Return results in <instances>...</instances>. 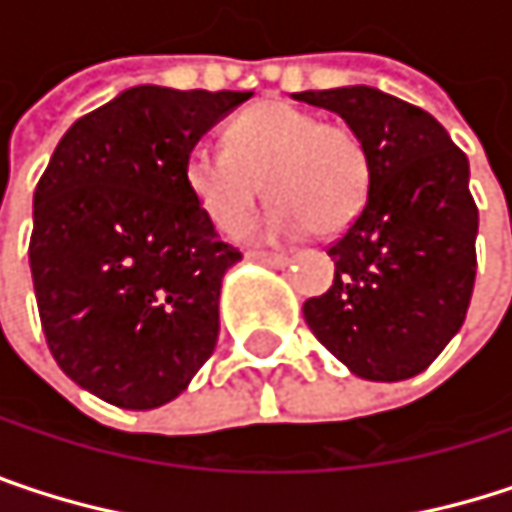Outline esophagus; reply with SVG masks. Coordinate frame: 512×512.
<instances>
[{
    "instance_id": "1",
    "label": "esophagus",
    "mask_w": 512,
    "mask_h": 512,
    "mask_svg": "<svg viewBox=\"0 0 512 512\" xmlns=\"http://www.w3.org/2000/svg\"><path fill=\"white\" fill-rule=\"evenodd\" d=\"M249 260H257V263H269V266H284L290 257L278 255V252H249Z\"/></svg>"
}]
</instances>
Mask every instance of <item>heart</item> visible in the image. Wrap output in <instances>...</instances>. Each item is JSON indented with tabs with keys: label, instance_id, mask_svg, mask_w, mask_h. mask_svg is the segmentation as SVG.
<instances>
[{
	"label": "heart",
	"instance_id": "obj_1",
	"mask_svg": "<svg viewBox=\"0 0 512 512\" xmlns=\"http://www.w3.org/2000/svg\"><path fill=\"white\" fill-rule=\"evenodd\" d=\"M225 145H198L183 165L192 198L225 234L252 222L263 192L275 201L263 225L269 237H296L305 228L338 237L367 204L370 154L350 124L263 100L228 124Z\"/></svg>",
	"mask_w": 512,
	"mask_h": 512
}]
</instances>
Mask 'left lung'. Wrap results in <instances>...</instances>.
<instances>
[{"mask_svg": "<svg viewBox=\"0 0 512 512\" xmlns=\"http://www.w3.org/2000/svg\"><path fill=\"white\" fill-rule=\"evenodd\" d=\"M341 115L370 154V195L329 246L335 281L302 305L308 329L356 376L400 382L460 332L477 272L468 159L424 109L370 85L293 94Z\"/></svg>", "mask_w": 512, "mask_h": 512, "instance_id": "left-lung-1", "label": "left lung"}]
</instances>
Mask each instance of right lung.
Wrapping results in <instances>:
<instances>
[{
    "instance_id": "right-lung-1",
    "label": "right lung",
    "mask_w": 512,
    "mask_h": 512,
    "mask_svg": "<svg viewBox=\"0 0 512 512\" xmlns=\"http://www.w3.org/2000/svg\"><path fill=\"white\" fill-rule=\"evenodd\" d=\"M249 97L127 88L61 136L38 180L41 329L58 367L112 406L156 409L213 356L222 278L243 255L219 240L183 165Z\"/></svg>"
}]
</instances>
